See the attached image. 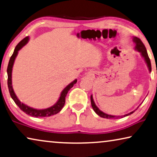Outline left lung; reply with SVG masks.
<instances>
[{
  "instance_id": "obj_1",
  "label": "left lung",
  "mask_w": 157,
  "mask_h": 157,
  "mask_svg": "<svg viewBox=\"0 0 157 157\" xmlns=\"http://www.w3.org/2000/svg\"><path fill=\"white\" fill-rule=\"evenodd\" d=\"M132 41L134 42L135 44V49L136 51H138V52L140 53V54L142 56V58H144V61L147 63V67H148V69L149 72L151 71V62H150V59H149L148 54H147V49L145 48V46H144V44L142 43V41L140 40L139 38H137L136 36H132ZM91 104H92V106L94 109V111H95V113L97 114L98 116H99L100 117H101V118H107V119H109V118H121V116H111V115H109V114H106L104 113V112H102L101 110L99 109V108L96 106L94 101V99H93V97L92 95H91ZM137 109H138V107H137ZM137 110V109H135ZM133 111L132 112H130V113H128V114H125V115H124L123 116H128L130 115V114H132V113H134L135 111ZM122 116H121V118H122Z\"/></svg>"
}]
</instances>
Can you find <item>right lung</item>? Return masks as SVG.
<instances>
[{
  "mask_svg": "<svg viewBox=\"0 0 157 157\" xmlns=\"http://www.w3.org/2000/svg\"><path fill=\"white\" fill-rule=\"evenodd\" d=\"M29 40V37L27 36L25 39H23L20 43H19L14 50V52L13 55L10 57V59L9 60L8 68H7V72H8V86L9 89V92H10V97L12 99H13V101H15L16 104L17 105L21 110L22 111H24L25 113L27 115L36 117V118H41V117H48L51 116H53L55 114L58 113V112L61 111L63 107L64 106L65 102V97L68 91L73 86V85L77 82V79H75L74 81H72L71 83H70L67 86H65V88L61 92L59 99L57 101V102L53 105V106L49 107L47 109H34L32 107L28 106L27 105L23 104L22 102H21L19 100L18 98L16 96L15 92H14L13 85H12V71H13V67L14 65V62L18 54V51L22 48L25 45H26L27 44L28 41Z\"/></svg>",
  "mask_w": 157,
  "mask_h": 157,
  "instance_id": "right-lung-1",
  "label": "right lung"
}]
</instances>
